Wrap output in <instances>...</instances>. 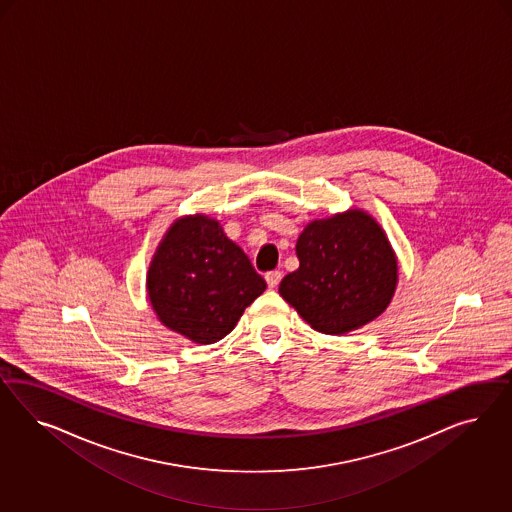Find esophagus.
I'll list each match as a JSON object with an SVG mask.
<instances>
[{
	"mask_svg": "<svg viewBox=\"0 0 512 512\" xmlns=\"http://www.w3.org/2000/svg\"><path fill=\"white\" fill-rule=\"evenodd\" d=\"M264 278H266V283H268L270 289H276L279 285V281H281V272H279V270H272V272H268Z\"/></svg>",
	"mask_w": 512,
	"mask_h": 512,
	"instance_id": "1",
	"label": "esophagus"
}]
</instances>
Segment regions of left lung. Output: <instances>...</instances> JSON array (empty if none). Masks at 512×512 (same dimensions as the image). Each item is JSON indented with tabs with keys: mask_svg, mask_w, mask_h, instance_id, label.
<instances>
[{
	"mask_svg": "<svg viewBox=\"0 0 512 512\" xmlns=\"http://www.w3.org/2000/svg\"><path fill=\"white\" fill-rule=\"evenodd\" d=\"M300 266L279 283L300 317L323 334H347L387 310L398 261L381 225L364 210L315 219L298 236Z\"/></svg>",
	"mask_w": 512,
	"mask_h": 512,
	"instance_id": "1",
	"label": "left lung"
}]
</instances>
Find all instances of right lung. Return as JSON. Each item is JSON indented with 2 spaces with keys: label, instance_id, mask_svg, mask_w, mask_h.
I'll list each match as a JSON object with an SVG mask.
<instances>
[{
  "label": "right lung",
  "instance_id": "right-lung-1",
  "mask_svg": "<svg viewBox=\"0 0 512 512\" xmlns=\"http://www.w3.org/2000/svg\"><path fill=\"white\" fill-rule=\"evenodd\" d=\"M148 298L157 319L195 343H216L266 289L248 255L212 217L176 219L148 268Z\"/></svg>",
  "mask_w": 512,
  "mask_h": 512
}]
</instances>
